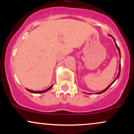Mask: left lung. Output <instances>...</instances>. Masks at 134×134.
Masks as SVG:
<instances>
[{
  "label": "left lung",
  "mask_w": 134,
  "mask_h": 134,
  "mask_svg": "<svg viewBox=\"0 0 134 134\" xmlns=\"http://www.w3.org/2000/svg\"><path fill=\"white\" fill-rule=\"evenodd\" d=\"M110 36H111V37H112V38H113V40H114V41H115V45H116V48H117V49H118V52H119V55H120H120H120V48H119V47H118L117 44H116V41H115V40L114 39V38H113V36H111V35H110ZM120 66H121V65H120H120H119V71H118V76H117V77H116V79H115L114 80V81H113V82H112L111 83V84H110V85H109V86H108V87H107V88H106V89H104V90L103 91H100V92H99V93H97L96 94H101V93H104V91H107V90H108V87H110V86H111V85H112V84H113V83H114V82H115V81H116V79H117L118 77H119V76H120Z\"/></svg>",
  "instance_id": "1"
}]
</instances>
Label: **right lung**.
Returning <instances> with one entry per match:
<instances>
[{
	"mask_svg": "<svg viewBox=\"0 0 134 134\" xmlns=\"http://www.w3.org/2000/svg\"><path fill=\"white\" fill-rule=\"evenodd\" d=\"M52 86H53V85H52L51 86H50V87H48V88L47 89V90H43V91H32V90H28V89H26V90L28 91L29 92H31V93H45V92L48 91V90H50V89H51L52 87Z\"/></svg>",
	"mask_w": 134,
	"mask_h": 134,
	"instance_id": "1",
	"label": "right lung"
}]
</instances>
